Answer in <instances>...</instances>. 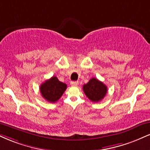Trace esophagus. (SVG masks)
<instances>
[{
	"mask_svg": "<svg viewBox=\"0 0 150 150\" xmlns=\"http://www.w3.org/2000/svg\"><path fill=\"white\" fill-rule=\"evenodd\" d=\"M79 82H77V81H73V82H70V84H71L72 86H77L78 85Z\"/></svg>",
	"mask_w": 150,
	"mask_h": 150,
	"instance_id": "34e87169",
	"label": "esophagus"
}]
</instances>
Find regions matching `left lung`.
<instances>
[{"label":"left lung","mask_w":150,"mask_h":150,"mask_svg":"<svg viewBox=\"0 0 150 150\" xmlns=\"http://www.w3.org/2000/svg\"><path fill=\"white\" fill-rule=\"evenodd\" d=\"M83 91L90 100L97 103L104 98L108 91V88L102 82L93 77L87 84H84Z\"/></svg>","instance_id":"left-lung-1"}]
</instances>
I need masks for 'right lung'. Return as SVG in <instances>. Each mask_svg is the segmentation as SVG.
<instances>
[{
	"label": "right lung",
	"mask_w": 150,
	"mask_h": 150,
	"mask_svg": "<svg viewBox=\"0 0 150 150\" xmlns=\"http://www.w3.org/2000/svg\"><path fill=\"white\" fill-rule=\"evenodd\" d=\"M67 85L58 80L57 77L53 76L43 82L40 86L42 96L50 103L57 102L66 89Z\"/></svg>",
	"instance_id": "1"
}]
</instances>
